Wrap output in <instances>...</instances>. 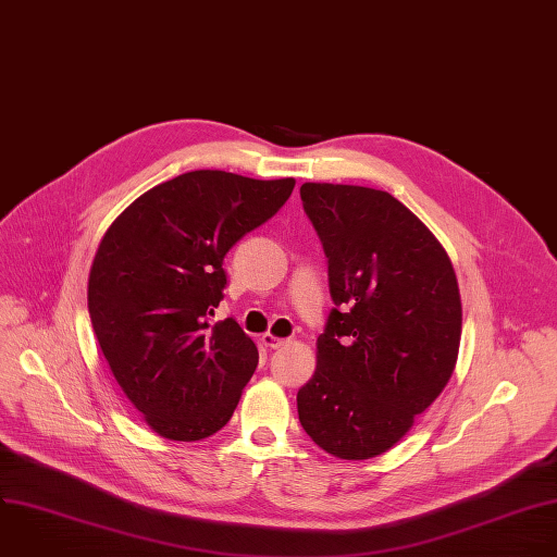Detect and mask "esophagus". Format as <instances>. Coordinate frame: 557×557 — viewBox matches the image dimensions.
Masks as SVG:
<instances>
[{"label":"esophagus","mask_w":557,"mask_h":557,"mask_svg":"<svg viewBox=\"0 0 557 557\" xmlns=\"http://www.w3.org/2000/svg\"><path fill=\"white\" fill-rule=\"evenodd\" d=\"M262 345L264 347H269V349H277V347H282L286 341L284 338H280V336H275V334H271V332H267V334H262Z\"/></svg>","instance_id":"obj_1"}]
</instances>
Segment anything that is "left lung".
Returning a JSON list of instances; mask_svg holds the SVG:
<instances>
[{"label": "left lung", "mask_w": 557, "mask_h": 557, "mask_svg": "<svg viewBox=\"0 0 557 557\" xmlns=\"http://www.w3.org/2000/svg\"><path fill=\"white\" fill-rule=\"evenodd\" d=\"M299 195L336 306L297 392L299 422L325 453L372 459L409 433L455 372L457 275L433 232L389 193L304 183Z\"/></svg>", "instance_id": "8db88e82"}]
</instances>
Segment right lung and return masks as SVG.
<instances>
[{
	"label": "right lung",
	"instance_id": "obj_1",
	"mask_svg": "<svg viewBox=\"0 0 557 557\" xmlns=\"http://www.w3.org/2000/svg\"><path fill=\"white\" fill-rule=\"evenodd\" d=\"M295 178L260 181L225 170L178 174L135 199L96 251L87 304L111 372L165 440L221 431L258 367L236 319L212 323L227 251L267 223Z\"/></svg>",
	"mask_w": 557,
	"mask_h": 557
}]
</instances>
